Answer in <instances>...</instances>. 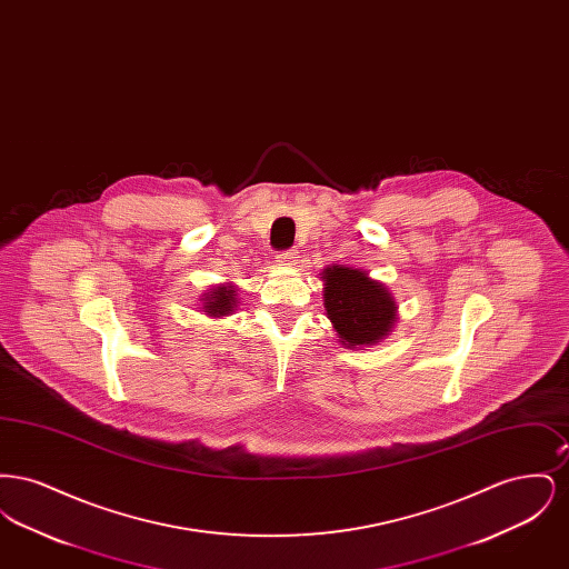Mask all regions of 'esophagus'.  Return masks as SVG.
Segmentation results:
<instances>
[{"instance_id": "34e87169", "label": "esophagus", "mask_w": 569, "mask_h": 569, "mask_svg": "<svg viewBox=\"0 0 569 569\" xmlns=\"http://www.w3.org/2000/svg\"><path fill=\"white\" fill-rule=\"evenodd\" d=\"M298 251L295 249H283L277 253V262L279 264H295L297 262Z\"/></svg>"}]
</instances>
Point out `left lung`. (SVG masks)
Here are the masks:
<instances>
[{"mask_svg": "<svg viewBox=\"0 0 569 569\" xmlns=\"http://www.w3.org/2000/svg\"><path fill=\"white\" fill-rule=\"evenodd\" d=\"M326 316L346 346L378 343L397 320L390 292L367 272L350 267L326 269Z\"/></svg>", "mask_w": 569, "mask_h": 569, "instance_id": "left-lung-1", "label": "left lung"}]
</instances>
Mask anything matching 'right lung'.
Listing matches in <instances>:
<instances>
[{
	"instance_id": "add662e5",
	"label": "right lung",
	"mask_w": 569,
	"mask_h": 569,
	"mask_svg": "<svg viewBox=\"0 0 569 569\" xmlns=\"http://www.w3.org/2000/svg\"><path fill=\"white\" fill-rule=\"evenodd\" d=\"M204 309H207V313L209 316H228L230 311H232V307L237 305V300H234V290H232V286H223V288H217L213 290L211 295H207L204 297Z\"/></svg>"
}]
</instances>
